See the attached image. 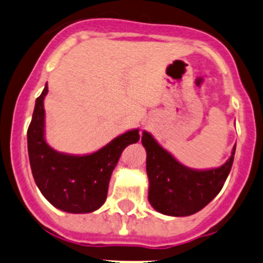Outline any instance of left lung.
I'll list each match as a JSON object with an SVG mask.
<instances>
[{
	"instance_id": "obj_1",
	"label": "left lung",
	"mask_w": 263,
	"mask_h": 263,
	"mask_svg": "<svg viewBox=\"0 0 263 263\" xmlns=\"http://www.w3.org/2000/svg\"><path fill=\"white\" fill-rule=\"evenodd\" d=\"M142 144L147 152L148 201L155 211L173 217L191 216L218 195L231 171L236 149L235 144L222 166L195 171L177 161L148 132H143Z\"/></svg>"
}]
</instances>
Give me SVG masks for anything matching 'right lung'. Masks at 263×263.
Wrapping results in <instances>:
<instances>
[{"label": "right lung", "instance_id": "right-lung-1", "mask_svg": "<svg viewBox=\"0 0 263 263\" xmlns=\"http://www.w3.org/2000/svg\"><path fill=\"white\" fill-rule=\"evenodd\" d=\"M47 84L36 99L27 132L32 174L41 194L67 213H90L104 204L111 174L125 147L139 141V130H129L90 155H68L45 141L44 99Z\"/></svg>", "mask_w": 263, "mask_h": 263}]
</instances>
